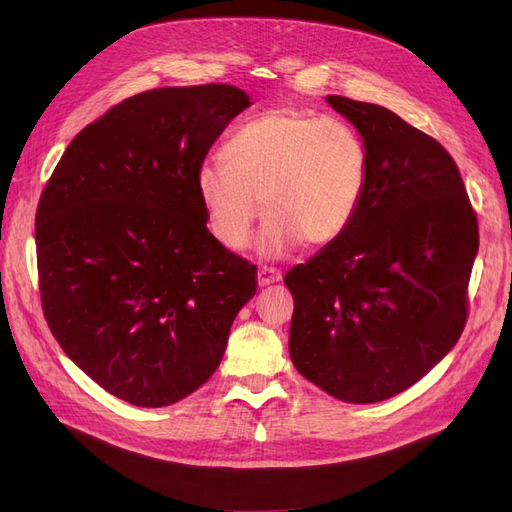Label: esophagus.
<instances>
[{
	"mask_svg": "<svg viewBox=\"0 0 512 512\" xmlns=\"http://www.w3.org/2000/svg\"><path fill=\"white\" fill-rule=\"evenodd\" d=\"M258 279V286H271V284H277V281L281 279V273L273 267H262L256 275Z\"/></svg>",
	"mask_w": 512,
	"mask_h": 512,
	"instance_id": "esophagus-1",
	"label": "esophagus"
}]
</instances>
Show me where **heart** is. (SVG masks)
Listing matches in <instances>:
<instances>
[{
	"label": "heart",
	"instance_id": "b5f03b06",
	"mask_svg": "<svg viewBox=\"0 0 512 512\" xmlns=\"http://www.w3.org/2000/svg\"><path fill=\"white\" fill-rule=\"evenodd\" d=\"M368 182V146L354 127L279 108L231 133L220 163L199 169L197 197L209 235L233 252L248 245L264 205L258 252L281 258L303 243L322 250L345 237Z\"/></svg>",
	"mask_w": 512,
	"mask_h": 512
}]
</instances>
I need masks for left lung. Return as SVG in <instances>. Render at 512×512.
Instances as JSON below:
<instances>
[{
	"instance_id": "8db88e82",
	"label": "left lung",
	"mask_w": 512,
	"mask_h": 512,
	"mask_svg": "<svg viewBox=\"0 0 512 512\" xmlns=\"http://www.w3.org/2000/svg\"><path fill=\"white\" fill-rule=\"evenodd\" d=\"M364 137L370 182L356 222L286 275L290 358L332 398H392L443 360L466 324L477 216L449 152L375 103L328 95Z\"/></svg>"
}]
</instances>
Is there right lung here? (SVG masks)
Masks as SVG:
<instances>
[{
  "instance_id": "1",
  "label": "right lung",
  "mask_w": 512,
  "mask_h": 512,
  "mask_svg": "<svg viewBox=\"0 0 512 512\" xmlns=\"http://www.w3.org/2000/svg\"><path fill=\"white\" fill-rule=\"evenodd\" d=\"M250 97L228 84L129 97L84 127L35 216L52 337L105 392L169 407L216 373L256 267L209 235L205 156Z\"/></svg>"
}]
</instances>
